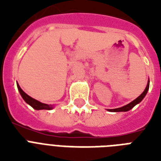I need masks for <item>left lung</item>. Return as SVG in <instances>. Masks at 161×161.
I'll use <instances>...</instances> for the list:
<instances>
[{
    "instance_id": "obj_1",
    "label": "left lung",
    "mask_w": 161,
    "mask_h": 161,
    "mask_svg": "<svg viewBox=\"0 0 161 161\" xmlns=\"http://www.w3.org/2000/svg\"><path fill=\"white\" fill-rule=\"evenodd\" d=\"M149 88H150V79L148 80L147 85H146V88H145V89L144 90V92H143V93H141V94H140L137 98H135V100H133L131 103H128L127 105L123 106V107L121 108H114V109H108V110L110 111V112H127V111L130 110L131 108H133L135 107L136 104L140 103V102L144 99V98H145V95H146V93H147L148 90H149Z\"/></svg>"
}]
</instances>
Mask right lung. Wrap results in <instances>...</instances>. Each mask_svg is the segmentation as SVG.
Returning a JSON list of instances; mask_svg holds the SVG:
<instances>
[{"label":"right lung","instance_id":"add662e5","mask_svg":"<svg viewBox=\"0 0 161 161\" xmlns=\"http://www.w3.org/2000/svg\"><path fill=\"white\" fill-rule=\"evenodd\" d=\"M17 84V88H18V91L21 96L22 97V98L24 99V101L26 102L27 104H29L30 106L33 108L34 109L36 110H41V109H47V110H51L53 108V105H48V104H47V103H41L40 101L36 100L35 98H31L29 95H27L25 92H24L22 89L21 88V87L19 86L18 83H16Z\"/></svg>","mask_w":161,"mask_h":161}]
</instances>
